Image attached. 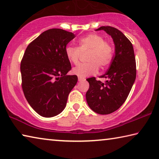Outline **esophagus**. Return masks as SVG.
Instances as JSON below:
<instances>
[{
	"label": "esophagus",
	"instance_id": "obj_1",
	"mask_svg": "<svg viewBox=\"0 0 159 159\" xmlns=\"http://www.w3.org/2000/svg\"><path fill=\"white\" fill-rule=\"evenodd\" d=\"M85 79H84V78H80V77H79V81H83V80H85Z\"/></svg>",
	"mask_w": 159,
	"mask_h": 159
}]
</instances>
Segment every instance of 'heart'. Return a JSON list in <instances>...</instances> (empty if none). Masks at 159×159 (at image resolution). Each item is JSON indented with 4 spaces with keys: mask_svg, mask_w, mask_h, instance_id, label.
Instances as JSON below:
<instances>
[{
    "mask_svg": "<svg viewBox=\"0 0 159 159\" xmlns=\"http://www.w3.org/2000/svg\"><path fill=\"white\" fill-rule=\"evenodd\" d=\"M79 47L67 45L65 53L67 59L74 64L79 62L80 53L89 51L86 60L89 62L80 64L72 69V73L80 78L95 74L98 69H104L111 63L113 47L110 42L105 41L101 35L92 33L79 40Z\"/></svg>",
    "mask_w": 159,
    "mask_h": 159,
    "instance_id": "heart-1",
    "label": "heart"
}]
</instances>
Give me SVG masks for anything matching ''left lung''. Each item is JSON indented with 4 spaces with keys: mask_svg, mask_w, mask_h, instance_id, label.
I'll return each instance as SVG.
<instances>
[{
    "mask_svg": "<svg viewBox=\"0 0 159 159\" xmlns=\"http://www.w3.org/2000/svg\"><path fill=\"white\" fill-rule=\"evenodd\" d=\"M115 44V52L107 71L100 78L107 80L102 83L95 77L89 78V89L85 98L90 109L100 115H107L119 109L125 102L134 84L137 74L136 60L132 44L119 30L102 26Z\"/></svg>",
    "mask_w": 159,
    "mask_h": 159,
    "instance_id": "obj_1",
    "label": "left lung"
}]
</instances>
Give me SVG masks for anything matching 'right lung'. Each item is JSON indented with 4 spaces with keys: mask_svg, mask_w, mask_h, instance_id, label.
Listing matches in <instances>:
<instances>
[{
    "mask_svg": "<svg viewBox=\"0 0 159 159\" xmlns=\"http://www.w3.org/2000/svg\"><path fill=\"white\" fill-rule=\"evenodd\" d=\"M75 36L61 29H50L27 46L20 64L25 97L35 112L44 117L61 113L69 93L78 81L65 48Z\"/></svg>",
    "mask_w": 159,
    "mask_h": 159,
    "instance_id": "right-lung-1",
    "label": "right lung"
}]
</instances>
